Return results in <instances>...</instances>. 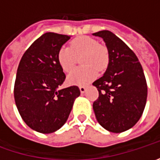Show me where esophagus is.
<instances>
[{
	"mask_svg": "<svg viewBox=\"0 0 160 160\" xmlns=\"http://www.w3.org/2000/svg\"><path fill=\"white\" fill-rule=\"evenodd\" d=\"M79 89H80V92L83 93V92H85V91H86V87L84 86V85H80L79 86Z\"/></svg>",
	"mask_w": 160,
	"mask_h": 160,
	"instance_id": "34e87169",
	"label": "esophagus"
}]
</instances>
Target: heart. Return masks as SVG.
Returning <instances> with one entry per match:
<instances>
[{"mask_svg":"<svg viewBox=\"0 0 160 160\" xmlns=\"http://www.w3.org/2000/svg\"><path fill=\"white\" fill-rule=\"evenodd\" d=\"M81 55H83L81 62L84 66L75 68L68 75V81L71 84L89 83L97 77L98 70H104L108 63L107 48L86 35L73 39L70 42V47H61L57 54V59L62 70L68 73L72 70L77 57Z\"/></svg>","mask_w":160,"mask_h":160,"instance_id":"b5f03b06","label":"heart"}]
</instances>
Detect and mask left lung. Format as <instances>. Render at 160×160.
<instances>
[{"mask_svg":"<svg viewBox=\"0 0 160 160\" xmlns=\"http://www.w3.org/2000/svg\"><path fill=\"white\" fill-rule=\"evenodd\" d=\"M92 34L102 37L108 52L107 70L92 83L99 92L92 104L96 119L109 132H125L144 110L148 88L143 69L134 52L112 32Z\"/></svg>","mask_w":160,"mask_h":160,"instance_id":"left-lung-1","label":"left lung"}]
</instances>
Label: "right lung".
Instances as JSON below:
<instances>
[{"label":"right lung","instance_id":"1","mask_svg":"<svg viewBox=\"0 0 160 160\" xmlns=\"http://www.w3.org/2000/svg\"><path fill=\"white\" fill-rule=\"evenodd\" d=\"M70 36L45 33L22 56L17 71L14 98L22 119L42 133L58 130L66 123L75 100L77 85L58 89L66 75L57 59L58 50Z\"/></svg>","mask_w":160,"mask_h":160}]
</instances>
